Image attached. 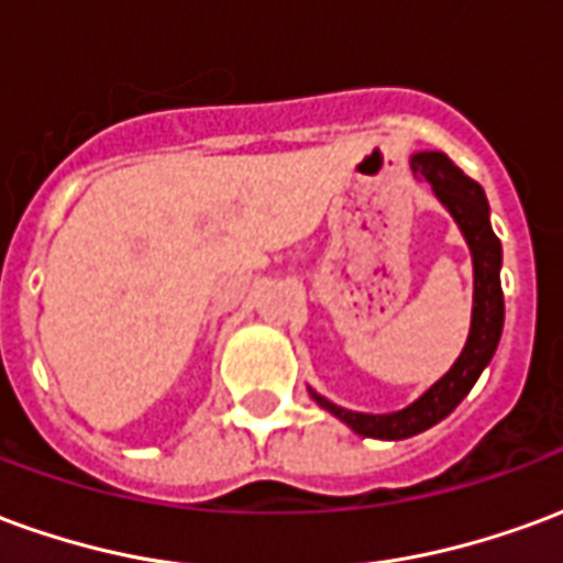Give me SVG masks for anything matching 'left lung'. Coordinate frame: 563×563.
<instances>
[{
	"mask_svg": "<svg viewBox=\"0 0 563 563\" xmlns=\"http://www.w3.org/2000/svg\"><path fill=\"white\" fill-rule=\"evenodd\" d=\"M410 165H413V174L431 184L440 205L452 213V220L459 222L461 234L471 246L473 317L471 334H467V343L455 358V365L449 367L422 398H416L410 407H404L398 413H355V410L338 407V404H331L329 398H322L310 389L313 401L325 407L331 416H338L341 422L350 424L355 434L377 437V440H404V437L422 434L424 428L446 419L464 401V395L473 389V383L479 379L485 365L492 362L500 331H504L500 241H497V234L492 232V222H488V201H485L483 186L461 172L446 153H437V150L416 153Z\"/></svg>",
	"mask_w": 563,
	"mask_h": 563,
	"instance_id": "8db88e82",
	"label": "left lung"
}]
</instances>
